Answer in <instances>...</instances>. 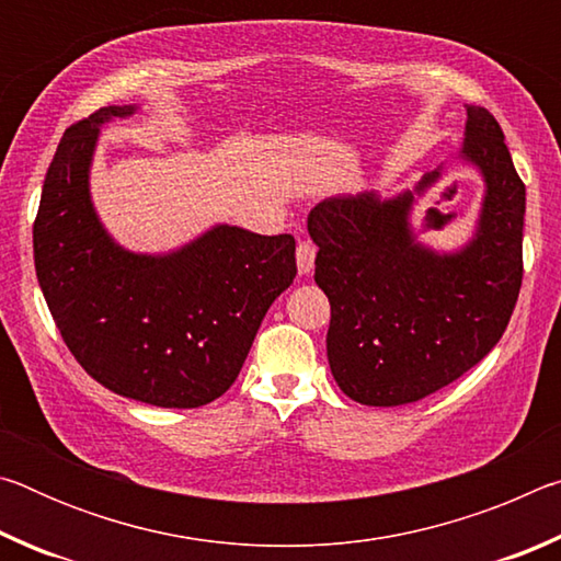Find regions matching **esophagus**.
<instances>
[{
	"label": "esophagus",
	"mask_w": 561,
	"mask_h": 561,
	"mask_svg": "<svg viewBox=\"0 0 561 561\" xmlns=\"http://www.w3.org/2000/svg\"><path fill=\"white\" fill-rule=\"evenodd\" d=\"M314 260H317V247L301 240L297 244V267H299V274H309L311 267H314Z\"/></svg>",
	"instance_id": "34e87169"
}]
</instances>
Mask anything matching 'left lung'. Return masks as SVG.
<instances>
[{
  "mask_svg": "<svg viewBox=\"0 0 561 561\" xmlns=\"http://www.w3.org/2000/svg\"><path fill=\"white\" fill-rule=\"evenodd\" d=\"M462 158L485 178L478 232L438 254L411 232L415 190L331 197L309 213L314 279L331 304L327 356L341 391L364 405H403L440 391L505 334L522 287L525 183L488 108L468 106Z\"/></svg>",
  "mask_w": 561,
  "mask_h": 561,
  "instance_id": "1",
  "label": "left lung"
}]
</instances>
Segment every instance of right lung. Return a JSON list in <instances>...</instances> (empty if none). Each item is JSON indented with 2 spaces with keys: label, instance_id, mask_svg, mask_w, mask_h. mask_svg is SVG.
<instances>
[{
  "label": "right lung",
  "instance_id": "obj_1",
  "mask_svg": "<svg viewBox=\"0 0 561 561\" xmlns=\"http://www.w3.org/2000/svg\"><path fill=\"white\" fill-rule=\"evenodd\" d=\"M106 106L64 133L34 220L36 279L66 346L108 391L197 408L234 383L272 301L297 277L291 234L217 225L170 254L123 250L89 193Z\"/></svg>",
  "mask_w": 561,
  "mask_h": 561
}]
</instances>
